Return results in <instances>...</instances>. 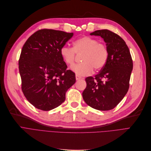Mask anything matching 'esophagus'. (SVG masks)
Masks as SVG:
<instances>
[{"mask_svg":"<svg viewBox=\"0 0 151 151\" xmlns=\"http://www.w3.org/2000/svg\"><path fill=\"white\" fill-rule=\"evenodd\" d=\"M82 77H81V76H78V75H76V81H78V80H79V79H81Z\"/></svg>","mask_w":151,"mask_h":151,"instance_id":"obj_1","label":"esophagus"}]
</instances>
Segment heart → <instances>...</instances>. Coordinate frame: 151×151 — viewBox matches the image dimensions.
<instances>
[{
	"label": "heart",
	"mask_w": 151,
	"mask_h": 151,
	"mask_svg": "<svg viewBox=\"0 0 151 151\" xmlns=\"http://www.w3.org/2000/svg\"><path fill=\"white\" fill-rule=\"evenodd\" d=\"M76 54H82V63L76 64L71 69L78 76H87L96 70L101 69L108 58V51L105 45L99 44L98 40L88 36H84L75 40L73 48L63 46L60 55L68 65L73 66Z\"/></svg>",
	"instance_id": "heart-1"
}]
</instances>
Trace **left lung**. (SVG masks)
Segmentation results:
<instances>
[{
	"mask_svg": "<svg viewBox=\"0 0 151 151\" xmlns=\"http://www.w3.org/2000/svg\"><path fill=\"white\" fill-rule=\"evenodd\" d=\"M102 37L108 51L105 66L98 74L85 78L87 87L82 93L85 102L99 111L114 109L124 98L129 88L133 61L125 42L107 29L90 34Z\"/></svg>",
	"mask_w": 151,
	"mask_h": 151,
	"instance_id": "left-lung-1",
	"label": "left lung"
}]
</instances>
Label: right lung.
I'll return each mask as SVG.
<instances>
[{"label": "right lung", "mask_w": 151, "mask_h": 151, "mask_svg": "<svg viewBox=\"0 0 151 151\" xmlns=\"http://www.w3.org/2000/svg\"><path fill=\"white\" fill-rule=\"evenodd\" d=\"M73 33L39 30L28 38L19 60L21 88L27 101L36 108L50 111L61 105L66 93L76 82L75 73L67 70L60 50Z\"/></svg>", "instance_id": "obj_1"}]
</instances>
